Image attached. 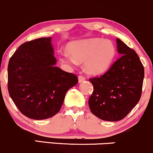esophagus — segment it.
Segmentation results:
<instances>
[{"label": "esophagus", "mask_w": 153, "mask_h": 153, "mask_svg": "<svg viewBox=\"0 0 153 153\" xmlns=\"http://www.w3.org/2000/svg\"><path fill=\"white\" fill-rule=\"evenodd\" d=\"M78 79H79V83H81V82L85 81V77L84 76H81V75H80V76H79V77H78Z\"/></svg>", "instance_id": "1"}]
</instances>
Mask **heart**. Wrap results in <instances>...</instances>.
<instances>
[{
	"label": "heart",
	"instance_id": "1",
	"mask_svg": "<svg viewBox=\"0 0 153 153\" xmlns=\"http://www.w3.org/2000/svg\"><path fill=\"white\" fill-rule=\"evenodd\" d=\"M70 54H61L60 61L68 66L85 62V70L91 74H101L108 70L114 60L116 49L109 39L90 38L69 43Z\"/></svg>",
	"mask_w": 153,
	"mask_h": 153
}]
</instances>
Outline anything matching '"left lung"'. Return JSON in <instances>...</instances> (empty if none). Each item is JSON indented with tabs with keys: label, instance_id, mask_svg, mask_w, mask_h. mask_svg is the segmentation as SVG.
Masks as SVG:
<instances>
[{
	"label": "left lung",
	"instance_id": "left-lung-1",
	"mask_svg": "<svg viewBox=\"0 0 153 153\" xmlns=\"http://www.w3.org/2000/svg\"><path fill=\"white\" fill-rule=\"evenodd\" d=\"M116 44L121 57L103 75L90 79L94 87L89 99L91 112L108 121L123 119L138 103L145 76L137 53L120 39Z\"/></svg>",
	"mask_w": 153,
	"mask_h": 153
}]
</instances>
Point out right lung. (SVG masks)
<instances>
[{"label":"right lung","mask_w":153,"mask_h":153,"mask_svg":"<svg viewBox=\"0 0 153 153\" xmlns=\"http://www.w3.org/2000/svg\"><path fill=\"white\" fill-rule=\"evenodd\" d=\"M52 37H42L21 45L10 58L8 90L22 114L35 120L58 114L66 92L76 85L74 74L56 66Z\"/></svg>","instance_id":"add662e5"}]
</instances>
